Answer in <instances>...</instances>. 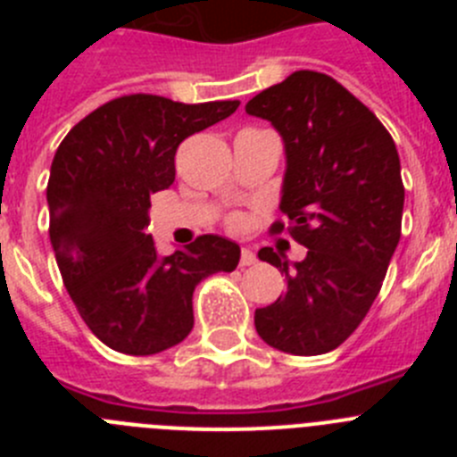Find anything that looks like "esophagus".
Here are the masks:
<instances>
[{"instance_id": "1", "label": "esophagus", "mask_w": 457, "mask_h": 457, "mask_svg": "<svg viewBox=\"0 0 457 457\" xmlns=\"http://www.w3.org/2000/svg\"><path fill=\"white\" fill-rule=\"evenodd\" d=\"M256 263V253L252 249H242L240 253V268H247V265Z\"/></svg>"}]
</instances>
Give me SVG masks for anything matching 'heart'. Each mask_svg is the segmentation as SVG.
Wrapping results in <instances>:
<instances>
[{
	"label": "heart",
	"mask_w": 457,
	"mask_h": 457,
	"mask_svg": "<svg viewBox=\"0 0 457 457\" xmlns=\"http://www.w3.org/2000/svg\"><path fill=\"white\" fill-rule=\"evenodd\" d=\"M233 226H240V221H233Z\"/></svg>",
	"instance_id": "obj_1"
}]
</instances>
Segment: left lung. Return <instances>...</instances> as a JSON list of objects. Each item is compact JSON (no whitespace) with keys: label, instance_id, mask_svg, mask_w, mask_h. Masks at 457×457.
I'll list each match as a JSON object with an SVG mask.
<instances>
[{"label":"left lung","instance_id":"left-lung-1","mask_svg":"<svg viewBox=\"0 0 457 457\" xmlns=\"http://www.w3.org/2000/svg\"><path fill=\"white\" fill-rule=\"evenodd\" d=\"M284 137L286 179L272 236L304 245V261L272 247L258 258L286 274V295L256 309L258 337L281 353L325 354L361 325L401 240V157L378 116L337 79L295 71L247 103Z\"/></svg>","mask_w":457,"mask_h":457}]
</instances>
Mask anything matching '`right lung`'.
Masks as SVG:
<instances>
[{
  "mask_svg": "<svg viewBox=\"0 0 457 457\" xmlns=\"http://www.w3.org/2000/svg\"><path fill=\"white\" fill-rule=\"evenodd\" d=\"M237 104L130 93L93 109L56 148L47 180L56 265L82 320L116 353L146 357L183 341L196 284L237 268L240 247L226 237L199 236L157 258L146 233L151 194L176 179L180 141Z\"/></svg>",
  "mask_w": 457,
  "mask_h": 457,
  "instance_id": "add662e5",
  "label": "right lung"
}]
</instances>
